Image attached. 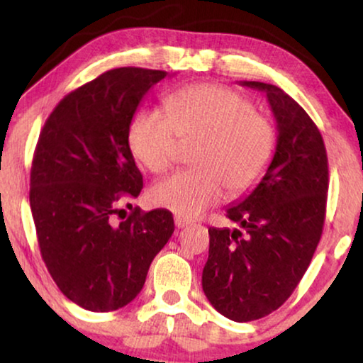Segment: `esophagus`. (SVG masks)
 <instances>
[{
	"instance_id": "obj_1",
	"label": "esophagus",
	"mask_w": 363,
	"mask_h": 363,
	"mask_svg": "<svg viewBox=\"0 0 363 363\" xmlns=\"http://www.w3.org/2000/svg\"><path fill=\"white\" fill-rule=\"evenodd\" d=\"M174 223H176V227L177 228H184V227H189L191 225V220H189V218H184V217H179V216H176L174 217Z\"/></svg>"
}]
</instances>
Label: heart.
<instances>
[{
  "instance_id": "obj_1",
  "label": "heart",
  "mask_w": 363,
  "mask_h": 363,
  "mask_svg": "<svg viewBox=\"0 0 363 363\" xmlns=\"http://www.w3.org/2000/svg\"><path fill=\"white\" fill-rule=\"evenodd\" d=\"M166 115L143 110L131 121L130 150L147 171L160 174L194 145V169L155 184L152 206L184 218L197 217L225 194L238 197L262 181L273 160V121L237 90L216 84L184 86L164 100Z\"/></svg>"
}]
</instances>
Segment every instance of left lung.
Listing matches in <instances>:
<instances>
[{
    "label": "left lung",
    "mask_w": 363,
    "mask_h": 363,
    "mask_svg": "<svg viewBox=\"0 0 363 363\" xmlns=\"http://www.w3.org/2000/svg\"><path fill=\"white\" fill-rule=\"evenodd\" d=\"M262 90L277 120V151L252 194L227 208L240 228H208L202 289L218 313L237 323L277 311L304 277L325 220L328 152L303 106L277 85Z\"/></svg>",
    "instance_id": "obj_1"
}]
</instances>
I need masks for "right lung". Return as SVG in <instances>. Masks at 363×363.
Segmentation results:
<instances>
[{
  "label": "right lung",
  "mask_w": 363,
  "mask_h": 363,
  "mask_svg": "<svg viewBox=\"0 0 363 363\" xmlns=\"http://www.w3.org/2000/svg\"><path fill=\"white\" fill-rule=\"evenodd\" d=\"M166 75L140 67L99 75L59 101L35 145L29 203L40 255L62 294L94 313L131 303L174 232L164 208H133L113 222L143 189L128 143L133 115Z\"/></svg>",
  "instance_id": "add662e5"
}]
</instances>
